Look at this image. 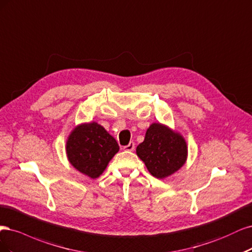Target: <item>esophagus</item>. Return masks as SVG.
I'll return each instance as SVG.
<instances>
[{
  "label": "esophagus",
  "mask_w": 252,
  "mask_h": 252,
  "mask_svg": "<svg viewBox=\"0 0 252 252\" xmlns=\"http://www.w3.org/2000/svg\"><path fill=\"white\" fill-rule=\"evenodd\" d=\"M135 149V143L134 142H129L126 147H124L125 151H128V152H132Z\"/></svg>",
  "instance_id": "34e87169"
}]
</instances>
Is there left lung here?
Masks as SVG:
<instances>
[{"mask_svg": "<svg viewBox=\"0 0 252 252\" xmlns=\"http://www.w3.org/2000/svg\"><path fill=\"white\" fill-rule=\"evenodd\" d=\"M136 154L154 177L164 179L184 165L188 159V144L180 133L155 123L147 129Z\"/></svg>", "mask_w": 252, "mask_h": 252, "instance_id": "1", "label": "left lung"}]
</instances>
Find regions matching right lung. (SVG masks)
<instances>
[{
  "label": "right lung",
  "mask_w": 252,
  "mask_h": 252,
  "mask_svg": "<svg viewBox=\"0 0 252 252\" xmlns=\"http://www.w3.org/2000/svg\"><path fill=\"white\" fill-rule=\"evenodd\" d=\"M118 151L115 138L94 121L75 126L66 143L67 157L72 166L92 179L103 173Z\"/></svg>",
  "instance_id": "obj_1"
}]
</instances>
